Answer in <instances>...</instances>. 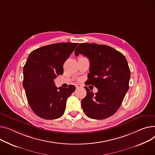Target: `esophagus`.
Listing matches in <instances>:
<instances>
[{"instance_id": "esophagus-1", "label": "esophagus", "mask_w": 155, "mask_h": 155, "mask_svg": "<svg viewBox=\"0 0 155 155\" xmlns=\"http://www.w3.org/2000/svg\"><path fill=\"white\" fill-rule=\"evenodd\" d=\"M82 88V85L80 84H77L76 85V88Z\"/></svg>"}]
</instances>
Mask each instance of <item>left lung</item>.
<instances>
[{"instance_id": "left-lung-1", "label": "left lung", "mask_w": 155, "mask_h": 155, "mask_svg": "<svg viewBox=\"0 0 155 155\" xmlns=\"http://www.w3.org/2000/svg\"><path fill=\"white\" fill-rule=\"evenodd\" d=\"M90 60L87 85L97 87L95 95L85 87L86 97L81 106L90 118H107L118 110L129 88L130 70L125 56L113 48L96 44H80L75 51Z\"/></svg>"}]
</instances>
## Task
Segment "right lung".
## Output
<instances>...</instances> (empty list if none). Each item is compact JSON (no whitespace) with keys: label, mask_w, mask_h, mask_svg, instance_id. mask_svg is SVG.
Returning <instances> with one entry per match:
<instances>
[{"label":"right lung","mask_w":155,"mask_h":155,"mask_svg":"<svg viewBox=\"0 0 155 155\" xmlns=\"http://www.w3.org/2000/svg\"><path fill=\"white\" fill-rule=\"evenodd\" d=\"M78 43H57L31 52L24 67L23 86L30 107L39 117L54 120L64 114L74 85L57 88L54 80L64 73L63 65Z\"/></svg>","instance_id":"add662e5"}]
</instances>
